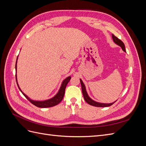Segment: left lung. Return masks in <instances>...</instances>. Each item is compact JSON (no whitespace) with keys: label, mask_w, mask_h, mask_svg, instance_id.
<instances>
[{"label":"left lung","mask_w":146,"mask_h":146,"mask_svg":"<svg viewBox=\"0 0 146 146\" xmlns=\"http://www.w3.org/2000/svg\"><path fill=\"white\" fill-rule=\"evenodd\" d=\"M112 38H113V40L114 42L116 44L120 46L122 48V50L125 52L126 51H125V45H124V44H123V42L121 40H120V39H118L117 37H116L113 34H112ZM80 80L81 85H82V93H83V95L84 97V99H85V101L88 104H90V105H92V106H94V107H109V106L112 105L114 102H116V100L115 102H113V103L105 104V103L98 102H96L94 100H92L89 96V95L88 94V92L86 91V89L85 84H84V83L83 82L81 78L80 79Z\"/></svg>","instance_id":"1"}]
</instances>
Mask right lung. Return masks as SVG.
<instances>
[{"label": "right lung", "instance_id": "right-lung-1", "mask_svg": "<svg viewBox=\"0 0 146 146\" xmlns=\"http://www.w3.org/2000/svg\"><path fill=\"white\" fill-rule=\"evenodd\" d=\"M17 59H18V56L17 57L16 59V66H15V69H16V83L17 86H18L19 90L21 92L23 93V94L27 98L31 103L33 104L34 105L36 106V107L39 108H48V107H54V106H55L56 105H58L60 102L63 100L64 98V95L65 93V90H66V87L67 86L68 83L70 81V78H71V77L69 76L68 77H66L64 80L61 83V86L60 88V89L58 91V92L54 96L52 97V98L48 99L47 100H33L32 99H30L29 97H28L27 95H26L24 92H23L21 90V88L19 86V84L17 83Z\"/></svg>", "mask_w": 146, "mask_h": 146}]
</instances>
